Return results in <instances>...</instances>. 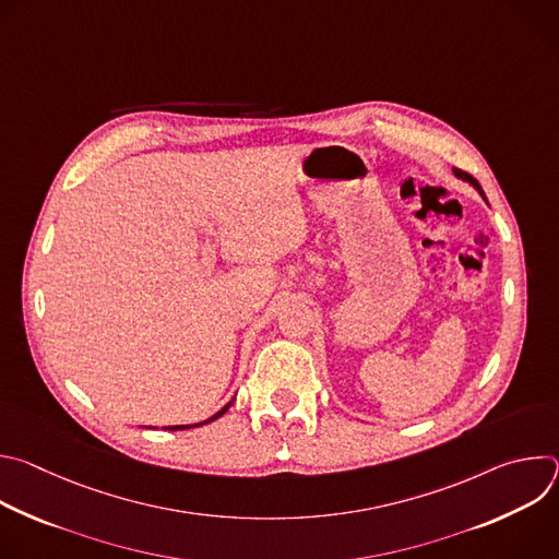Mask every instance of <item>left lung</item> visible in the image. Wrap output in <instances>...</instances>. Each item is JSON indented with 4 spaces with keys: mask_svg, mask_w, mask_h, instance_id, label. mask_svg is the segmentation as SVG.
<instances>
[{
    "mask_svg": "<svg viewBox=\"0 0 559 559\" xmlns=\"http://www.w3.org/2000/svg\"><path fill=\"white\" fill-rule=\"evenodd\" d=\"M453 175H455V177H457V179H462V181H466V183H468V186H473V188H475V190H477V192H480V197H483V199H485V201H487V197H485V192H483V188H480V183H477V181H475V179H473V177H471V175H466V173H462V170H453Z\"/></svg>",
    "mask_w": 559,
    "mask_h": 559,
    "instance_id": "1",
    "label": "left lung"
}]
</instances>
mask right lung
Listing matches in <instances>:
<instances>
[{"instance_id":"right-lung-1","label":"right lung","mask_w":559,"mask_h":559,"mask_svg":"<svg viewBox=\"0 0 559 559\" xmlns=\"http://www.w3.org/2000/svg\"><path fill=\"white\" fill-rule=\"evenodd\" d=\"M231 403H234V397L231 401L221 409V412H216L214 416H210L207 420H203V423H194V425H173V427H164V429H168V431H181V429H194V427H201V425H207V423H212V420H216V418H221L229 407H231ZM150 429H154V427H150Z\"/></svg>"}]
</instances>
